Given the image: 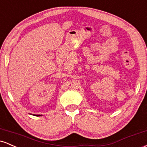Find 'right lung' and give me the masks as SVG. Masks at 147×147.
I'll list each match as a JSON object with an SVG mask.
<instances>
[{
	"instance_id": "obj_1",
	"label": "right lung",
	"mask_w": 147,
	"mask_h": 147,
	"mask_svg": "<svg viewBox=\"0 0 147 147\" xmlns=\"http://www.w3.org/2000/svg\"><path fill=\"white\" fill-rule=\"evenodd\" d=\"M36 115V116H41V115Z\"/></svg>"
}]
</instances>
